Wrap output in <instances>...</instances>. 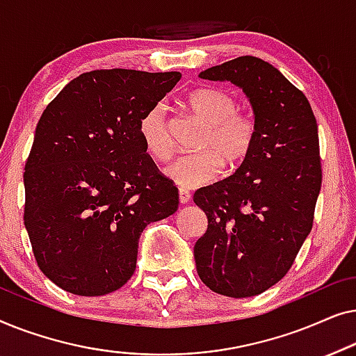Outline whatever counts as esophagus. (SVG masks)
Returning <instances> with one entry per match:
<instances>
[{"label":"esophagus","mask_w":356,"mask_h":356,"mask_svg":"<svg viewBox=\"0 0 356 356\" xmlns=\"http://www.w3.org/2000/svg\"><path fill=\"white\" fill-rule=\"evenodd\" d=\"M178 197H179V202H181V204H188L189 201H191V193H189L188 189L179 188L178 189Z\"/></svg>","instance_id":"obj_1"}]
</instances>
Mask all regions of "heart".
<instances>
[{
  "label": "heart",
  "mask_w": 356,
  "mask_h": 356,
  "mask_svg": "<svg viewBox=\"0 0 356 356\" xmlns=\"http://www.w3.org/2000/svg\"><path fill=\"white\" fill-rule=\"evenodd\" d=\"M184 104L206 128L197 143L201 152L179 157L167 168L175 183L183 188L202 186L220 177L222 165L233 170L250 159L259 124L251 111L238 110L235 95L218 87H199L189 92ZM139 136L145 152L154 160L165 162L170 159L172 138L162 104L150 106L143 115Z\"/></svg>",
  "instance_id": "b5f03b06"
}]
</instances>
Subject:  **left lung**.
Returning <instances> with one entry per match:
<instances>
[{"label": "left lung", "instance_id": "8db88e82", "mask_svg": "<svg viewBox=\"0 0 356 356\" xmlns=\"http://www.w3.org/2000/svg\"><path fill=\"white\" fill-rule=\"evenodd\" d=\"M199 77L241 87L259 124L250 159L194 193L207 216L194 245L197 274L216 293L246 298L290 270L313 228L323 183L318 123L303 92L261 58H235Z\"/></svg>", "mask_w": 356, "mask_h": 356}]
</instances>
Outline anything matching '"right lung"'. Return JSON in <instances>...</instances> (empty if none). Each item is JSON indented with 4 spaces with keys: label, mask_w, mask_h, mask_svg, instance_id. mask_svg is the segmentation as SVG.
<instances>
[{
    "label": "right lung",
    "mask_w": 356,
    "mask_h": 356,
    "mask_svg": "<svg viewBox=\"0 0 356 356\" xmlns=\"http://www.w3.org/2000/svg\"><path fill=\"white\" fill-rule=\"evenodd\" d=\"M179 79L177 71L84 72L43 110L24 168V225L60 289H121L144 228L177 212L178 188L145 152L139 121Z\"/></svg>",
    "instance_id": "right-lung-1"
}]
</instances>
